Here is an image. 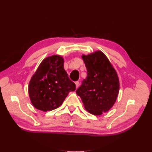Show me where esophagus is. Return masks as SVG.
<instances>
[{
    "instance_id": "34e87169",
    "label": "esophagus",
    "mask_w": 152,
    "mask_h": 152,
    "mask_svg": "<svg viewBox=\"0 0 152 152\" xmlns=\"http://www.w3.org/2000/svg\"><path fill=\"white\" fill-rule=\"evenodd\" d=\"M75 86H76V88H77V87H79V82H78V81H77V82H75Z\"/></svg>"
}]
</instances>
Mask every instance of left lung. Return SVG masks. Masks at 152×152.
Instances as JSON below:
<instances>
[{
	"mask_svg": "<svg viewBox=\"0 0 152 152\" xmlns=\"http://www.w3.org/2000/svg\"><path fill=\"white\" fill-rule=\"evenodd\" d=\"M87 77L76 93L87 112L94 115L107 112L115 103L120 83L116 70L101 50L82 54Z\"/></svg>",
	"mask_w": 152,
	"mask_h": 152,
	"instance_id": "1",
	"label": "left lung"
}]
</instances>
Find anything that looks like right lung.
I'll return each mask as SVG.
<instances>
[{
	"label": "right lung",
	"instance_id": "right-lung-1",
	"mask_svg": "<svg viewBox=\"0 0 152 152\" xmlns=\"http://www.w3.org/2000/svg\"><path fill=\"white\" fill-rule=\"evenodd\" d=\"M75 84L64 69V59L53 55L44 59L29 82L28 94L34 107L42 112L51 111L62 104Z\"/></svg>",
	"mask_w": 152,
	"mask_h": 152
}]
</instances>
